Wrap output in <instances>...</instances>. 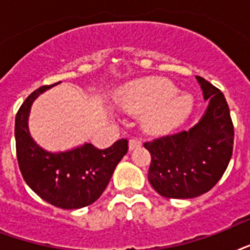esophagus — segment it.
Returning a JSON list of instances; mask_svg holds the SVG:
<instances>
[{
	"mask_svg": "<svg viewBox=\"0 0 250 250\" xmlns=\"http://www.w3.org/2000/svg\"><path fill=\"white\" fill-rule=\"evenodd\" d=\"M140 145H141L140 139H137V137H133V139H131V140H129V144H128L129 150H133V149L137 148V146H140Z\"/></svg>",
	"mask_w": 250,
	"mask_h": 250,
	"instance_id": "1",
	"label": "esophagus"
}]
</instances>
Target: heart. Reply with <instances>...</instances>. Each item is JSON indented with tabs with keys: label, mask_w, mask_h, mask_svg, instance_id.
Wrapping results in <instances>:
<instances>
[{
	"label": "heart",
	"mask_w": 250,
	"mask_h": 250,
	"mask_svg": "<svg viewBox=\"0 0 250 250\" xmlns=\"http://www.w3.org/2000/svg\"><path fill=\"white\" fill-rule=\"evenodd\" d=\"M178 92V86L165 78H145L122 86L117 92V102L133 115L148 111L143 118V128L158 135L182 125L193 111V97Z\"/></svg>",
	"instance_id": "heart-1"
}]
</instances>
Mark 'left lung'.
I'll list each match as a JSON object with an SVG mask.
<instances>
[{
    "label": "left lung",
    "mask_w": 250,
    "mask_h": 250,
    "mask_svg": "<svg viewBox=\"0 0 250 250\" xmlns=\"http://www.w3.org/2000/svg\"><path fill=\"white\" fill-rule=\"evenodd\" d=\"M205 115L188 131L144 143L152 161L149 183L167 198H193L213 188L229 166L233 149V125L225 94L201 76Z\"/></svg>",
    "instance_id": "obj_1"
}]
</instances>
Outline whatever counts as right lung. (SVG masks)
<instances>
[{
  "label": "right lung",
  "instance_id": "1",
  "mask_svg": "<svg viewBox=\"0 0 250 250\" xmlns=\"http://www.w3.org/2000/svg\"><path fill=\"white\" fill-rule=\"evenodd\" d=\"M53 85L40 86L32 92L18 110V164L25 183L42 200L61 209H80L93 204L106 189L115 167L128 152V141L121 139L106 149L86 143L61 153L40 148L29 135V110L32 102Z\"/></svg>",
  "mask_w": 250,
  "mask_h": 250
}]
</instances>
